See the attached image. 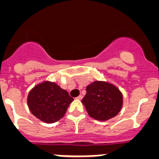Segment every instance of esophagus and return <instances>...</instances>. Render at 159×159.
<instances>
[{
	"label": "esophagus",
	"instance_id": "obj_1",
	"mask_svg": "<svg viewBox=\"0 0 159 159\" xmlns=\"http://www.w3.org/2000/svg\"><path fill=\"white\" fill-rule=\"evenodd\" d=\"M77 99H83V95H80L79 96L76 97Z\"/></svg>",
	"mask_w": 159,
	"mask_h": 159
}]
</instances>
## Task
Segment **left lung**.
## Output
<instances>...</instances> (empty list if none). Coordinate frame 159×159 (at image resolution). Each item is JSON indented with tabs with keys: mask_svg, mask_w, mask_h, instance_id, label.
I'll list each match as a JSON object with an SVG mask.
<instances>
[{
	"mask_svg": "<svg viewBox=\"0 0 159 159\" xmlns=\"http://www.w3.org/2000/svg\"><path fill=\"white\" fill-rule=\"evenodd\" d=\"M82 103L88 115L99 121H107L119 114L123 107L120 90L106 81H94L86 88Z\"/></svg>",
	"mask_w": 159,
	"mask_h": 159,
	"instance_id": "1",
	"label": "left lung"
}]
</instances>
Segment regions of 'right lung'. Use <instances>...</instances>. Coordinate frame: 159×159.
Wrapping results in <instances>:
<instances>
[{"label": "right lung", "mask_w": 159, "mask_h": 159, "mask_svg": "<svg viewBox=\"0 0 159 159\" xmlns=\"http://www.w3.org/2000/svg\"><path fill=\"white\" fill-rule=\"evenodd\" d=\"M73 98L56 83L44 81L29 92L27 103L31 113L46 123H53L64 117Z\"/></svg>", "instance_id": "obj_1"}]
</instances>
